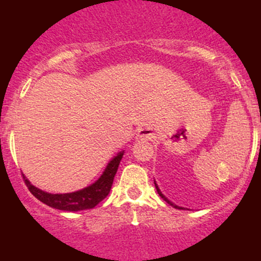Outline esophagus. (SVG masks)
I'll list each match as a JSON object with an SVG mask.
<instances>
[{
	"instance_id": "34e87169",
	"label": "esophagus",
	"mask_w": 261,
	"mask_h": 261,
	"mask_svg": "<svg viewBox=\"0 0 261 261\" xmlns=\"http://www.w3.org/2000/svg\"><path fill=\"white\" fill-rule=\"evenodd\" d=\"M139 136H140V138H144V139H151L152 133L150 130H141L140 134H139Z\"/></svg>"
}]
</instances>
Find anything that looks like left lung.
Segmentation results:
<instances>
[{"instance_id":"left-lung-1","label":"left lung","mask_w":261,"mask_h":261,"mask_svg":"<svg viewBox=\"0 0 261 261\" xmlns=\"http://www.w3.org/2000/svg\"><path fill=\"white\" fill-rule=\"evenodd\" d=\"M155 188H156V191H158V193H159V196H160V197H162V198H163V199H164V201H165V202H168V203H169V204H170V206L175 207V208H178V210H183V207H179V206H177V204H174V203H173V202H170V201H169V199H168V198H167V197H165V196H164V194H163V193H162V192H160L159 187H158V186H156V183H155Z\"/></svg>"}]
</instances>
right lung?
Wrapping results in <instances>:
<instances>
[{
    "mask_svg": "<svg viewBox=\"0 0 261 261\" xmlns=\"http://www.w3.org/2000/svg\"><path fill=\"white\" fill-rule=\"evenodd\" d=\"M122 155L123 151L118 152L114 159L107 164L106 169L102 173L101 177L94 181L93 184L81 189V191L72 192V193H48V192H44L41 191V189L36 188L35 186H33L23 174L22 178L23 180H25V184L29 188V191L31 192V194H34L39 201L45 203L46 206L53 207V208L57 210H62V211L70 212L91 210L93 208V207H96L102 199H105L109 196L110 191H111L112 183H114L116 172H117L118 165H120L121 159H122Z\"/></svg>",
    "mask_w": 261,
    "mask_h": 261,
    "instance_id": "right-lung-1",
    "label": "right lung"
}]
</instances>
